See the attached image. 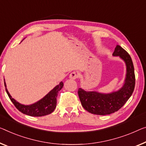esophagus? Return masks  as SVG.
<instances>
[{"mask_svg":"<svg viewBox=\"0 0 146 146\" xmlns=\"http://www.w3.org/2000/svg\"><path fill=\"white\" fill-rule=\"evenodd\" d=\"M78 77V75L76 72H72L69 75V78L71 79H76Z\"/></svg>","mask_w":146,"mask_h":146,"instance_id":"obj_1","label":"esophagus"}]
</instances>
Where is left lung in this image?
I'll use <instances>...</instances> for the list:
<instances>
[{
  "mask_svg": "<svg viewBox=\"0 0 146 146\" xmlns=\"http://www.w3.org/2000/svg\"><path fill=\"white\" fill-rule=\"evenodd\" d=\"M125 61L127 74L123 87L116 92L103 94L95 91H85L79 88L78 94L82 107L92 114L106 115L117 111L125 105L133 92L135 86V74L131 57L119 45H117L113 53Z\"/></svg>",
  "mask_w": 146,
  "mask_h": 146,
  "instance_id": "1",
  "label": "left lung"
}]
</instances>
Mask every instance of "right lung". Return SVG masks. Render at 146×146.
<instances>
[{"mask_svg": "<svg viewBox=\"0 0 146 146\" xmlns=\"http://www.w3.org/2000/svg\"><path fill=\"white\" fill-rule=\"evenodd\" d=\"M4 86L6 88V93L10 98V100L14 104L17 110L23 114L29 115L31 117H42L44 115L50 114L55 110L57 104V100L56 98L58 96V94L59 91L64 86L63 82H60V84L52 89L50 92L48 93L45 96L36 103L31 105L25 106L23 104H19V102L15 100L12 98L8 91L6 88V85L4 82Z\"/></svg>", "mask_w": 146, "mask_h": 146, "instance_id": "add662e5", "label": "right lung"}]
</instances>
